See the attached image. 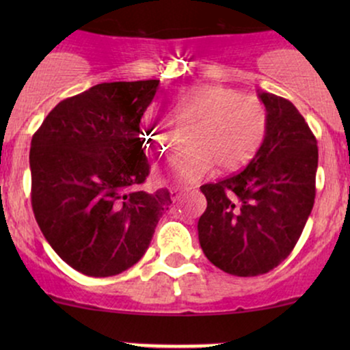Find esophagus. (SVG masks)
Returning <instances> with one entry per match:
<instances>
[{"label": "esophagus", "instance_id": "esophagus-1", "mask_svg": "<svg viewBox=\"0 0 350 350\" xmlns=\"http://www.w3.org/2000/svg\"><path fill=\"white\" fill-rule=\"evenodd\" d=\"M170 192H171V200H172V202L179 200L180 196H183V189H180V187H171Z\"/></svg>", "mask_w": 350, "mask_h": 350}]
</instances>
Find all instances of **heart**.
<instances>
[{"instance_id": "1", "label": "heart", "mask_w": 350, "mask_h": 350, "mask_svg": "<svg viewBox=\"0 0 350 350\" xmlns=\"http://www.w3.org/2000/svg\"><path fill=\"white\" fill-rule=\"evenodd\" d=\"M167 108L172 122L189 130L187 150L156 170L163 183L192 184L208 174L214 163L220 171H234L255 154L267 133L268 110L262 100L220 83L180 87L170 95ZM171 133L166 113L156 107L143 111L139 138L148 152H166Z\"/></svg>"}]
</instances>
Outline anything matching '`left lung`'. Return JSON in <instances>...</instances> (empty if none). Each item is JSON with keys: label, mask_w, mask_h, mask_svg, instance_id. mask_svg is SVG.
<instances>
[{"label": "left lung", "mask_w": 350, "mask_h": 350, "mask_svg": "<svg viewBox=\"0 0 350 350\" xmlns=\"http://www.w3.org/2000/svg\"><path fill=\"white\" fill-rule=\"evenodd\" d=\"M263 143L240 172L200 186L207 208L199 242L228 275L258 276L283 262L299 240L316 198L317 142L290 100L268 92Z\"/></svg>", "instance_id": "8db88e82"}]
</instances>
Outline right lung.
<instances>
[{
	"label": "right lung",
	"instance_id": "1",
	"mask_svg": "<svg viewBox=\"0 0 350 350\" xmlns=\"http://www.w3.org/2000/svg\"><path fill=\"white\" fill-rule=\"evenodd\" d=\"M158 85L98 83L57 103L31 139L38 226L60 258L87 276L133 267L172 204L167 189H138L150 174L139 123Z\"/></svg>",
	"mask_w": 350,
	"mask_h": 350
}]
</instances>
